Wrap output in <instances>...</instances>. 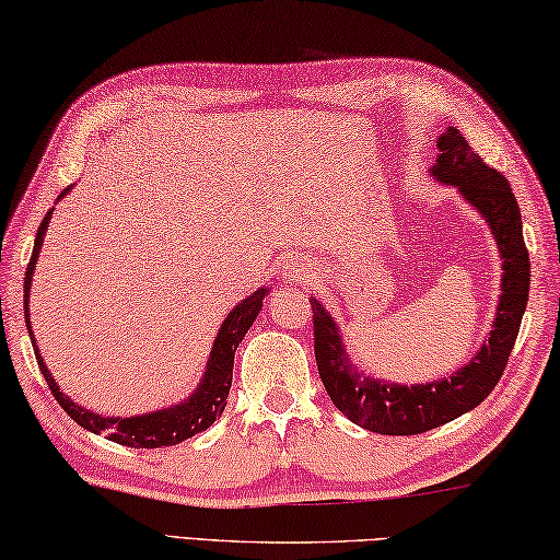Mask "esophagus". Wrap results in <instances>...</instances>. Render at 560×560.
I'll return each instance as SVG.
<instances>
[{"instance_id":"34e87169","label":"esophagus","mask_w":560,"mask_h":560,"mask_svg":"<svg viewBox=\"0 0 560 560\" xmlns=\"http://www.w3.org/2000/svg\"><path fill=\"white\" fill-rule=\"evenodd\" d=\"M307 278H313V262L302 255H292L288 262L282 265V280L285 282H305Z\"/></svg>"}]
</instances>
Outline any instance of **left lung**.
<instances>
[{"label":"left lung","mask_w":560,"mask_h":560,"mask_svg":"<svg viewBox=\"0 0 560 560\" xmlns=\"http://www.w3.org/2000/svg\"><path fill=\"white\" fill-rule=\"evenodd\" d=\"M436 161L429 176L459 190V196L487 220L501 255V295L483 340L469 362L448 377L424 384H397L370 377L352 364L340 325L319 300L313 302L315 360L332 405L357 427L374 434L409 436L436 429L479 407L501 380L526 313L530 262L524 243L521 210L509 180L471 151L459 128L448 126L436 139Z\"/></svg>","instance_id":"left-lung-1"}]
</instances>
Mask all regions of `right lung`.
Listing matches in <instances>:
<instances>
[{"mask_svg":"<svg viewBox=\"0 0 560 560\" xmlns=\"http://www.w3.org/2000/svg\"><path fill=\"white\" fill-rule=\"evenodd\" d=\"M71 190L63 188L59 200L67 196ZM54 208L44 215L39 231H36V241H34V250H32V260L26 265V278H24V319H26V329H30V340L34 347L36 362H39V370L47 380L49 389L54 394V399L59 401L61 409L77 421L79 427H84L91 434H106L112 442L131 446V448H161V446H176L186 439L196 436L200 432L213 424V421L225 411V399L231 394V384H233V360H235V350L237 345L243 342V337L250 325L255 323V317L260 315L262 310V300L268 298L270 288H258L253 295H247L243 302L231 310L225 315L223 325H220L213 347H210L208 362H206V372L200 377L198 387L194 389L188 399L178 401V405H171L166 409H155L149 411V415H136V417H106L98 415V411H91L86 407H81L73 401L69 394H63L59 389L57 380L51 377L47 362L39 354V347H36L34 332H32V323H30V290H32V280H34V270H36V258H39L44 235H47L49 220H51Z\"/></svg>","mask_w":560,"mask_h":560,"instance_id":"1","label":"right lung"}]
</instances>
